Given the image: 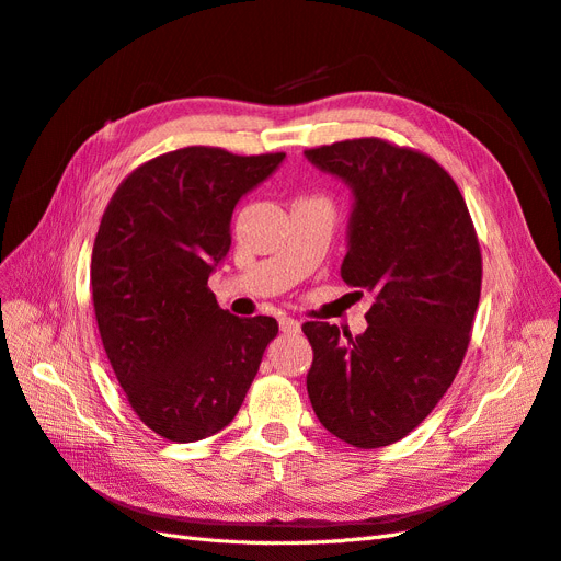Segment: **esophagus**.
<instances>
[{
  "instance_id": "esophagus-1",
  "label": "esophagus",
  "mask_w": 561,
  "mask_h": 561,
  "mask_svg": "<svg viewBox=\"0 0 561 561\" xmlns=\"http://www.w3.org/2000/svg\"><path fill=\"white\" fill-rule=\"evenodd\" d=\"M279 329L284 333H300V322H298V319H291V317H282L279 319Z\"/></svg>"
}]
</instances>
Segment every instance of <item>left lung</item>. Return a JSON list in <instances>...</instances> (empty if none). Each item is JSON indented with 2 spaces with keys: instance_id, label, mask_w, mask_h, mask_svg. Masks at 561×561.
<instances>
[{
  "instance_id": "left-lung-1",
  "label": "left lung",
  "mask_w": 561,
  "mask_h": 561,
  "mask_svg": "<svg viewBox=\"0 0 561 561\" xmlns=\"http://www.w3.org/2000/svg\"><path fill=\"white\" fill-rule=\"evenodd\" d=\"M306 157L352 190L341 277L374 296L359 335L302 324L314 352L308 394L331 435L378 449L419 427L451 388L482 294V253L466 199L432 157L380 138Z\"/></svg>"
}]
</instances>
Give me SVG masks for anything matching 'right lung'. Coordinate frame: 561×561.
I'll use <instances>...</instances> for the list:
<instances>
[{
  "label": "right lung",
  "instance_id": "obj_1",
  "mask_svg": "<svg viewBox=\"0 0 561 561\" xmlns=\"http://www.w3.org/2000/svg\"><path fill=\"white\" fill-rule=\"evenodd\" d=\"M192 146L126 175L103 214L91 296L105 355L138 419L171 442L232 423L279 327L234 317L209 289L237 202L284 162Z\"/></svg>",
  "mask_w": 561,
  "mask_h": 561
}]
</instances>
